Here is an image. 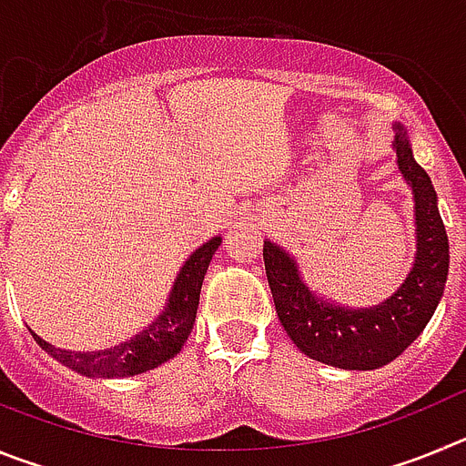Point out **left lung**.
Returning a JSON list of instances; mask_svg holds the SVG:
<instances>
[{
	"label": "left lung",
	"mask_w": 466,
	"mask_h": 466,
	"mask_svg": "<svg viewBox=\"0 0 466 466\" xmlns=\"http://www.w3.org/2000/svg\"><path fill=\"white\" fill-rule=\"evenodd\" d=\"M397 163L415 193L418 254L401 289L371 310H348L317 299L300 282L296 263L273 242H263V261L279 324L310 360L339 369L371 371L397 360L434 315L448 278V236L436 208L431 179L415 163L403 127L397 126Z\"/></svg>",
	"instance_id": "left-lung-1"
}]
</instances>
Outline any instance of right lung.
I'll return each instance as SVG.
<instances>
[{"mask_svg": "<svg viewBox=\"0 0 466 466\" xmlns=\"http://www.w3.org/2000/svg\"><path fill=\"white\" fill-rule=\"evenodd\" d=\"M219 242L221 238H214L193 252V257L184 263L182 273L177 278L166 312L133 340L116 345V348L100 350V352H69V350L48 345L35 331H32V339L39 343L41 350H46L48 355L56 357L60 364L69 366L72 371H79L81 376L121 378L137 376V373L156 369L158 364L175 357L187 343L188 333L196 324L203 278Z\"/></svg>", "mask_w": 466, "mask_h": 466, "instance_id": "obj_1", "label": "right lung"}]
</instances>
